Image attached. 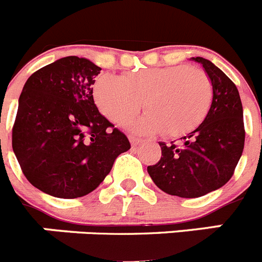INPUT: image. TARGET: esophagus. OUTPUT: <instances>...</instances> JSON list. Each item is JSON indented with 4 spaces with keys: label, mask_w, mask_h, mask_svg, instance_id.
Instances as JSON below:
<instances>
[{
    "label": "esophagus",
    "mask_w": 262,
    "mask_h": 262,
    "mask_svg": "<svg viewBox=\"0 0 262 262\" xmlns=\"http://www.w3.org/2000/svg\"><path fill=\"white\" fill-rule=\"evenodd\" d=\"M129 142H131V145H139L140 143H142V139H139V138H135V136H129Z\"/></svg>",
    "instance_id": "1"
}]
</instances>
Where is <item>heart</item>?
<instances>
[{
	"label": "heart",
	"instance_id": "1",
	"mask_svg": "<svg viewBox=\"0 0 262 262\" xmlns=\"http://www.w3.org/2000/svg\"><path fill=\"white\" fill-rule=\"evenodd\" d=\"M94 99L105 117L124 124L144 106L148 111L133 128L139 134L163 133L180 138L203 122L212 101L207 76L187 66L157 67L131 72L124 77L101 75Z\"/></svg>",
	"mask_w": 262,
	"mask_h": 262
}]
</instances>
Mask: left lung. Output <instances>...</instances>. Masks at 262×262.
I'll return each mask as SVG.
<instances>
[{
    "instance_id": "obj_1",
    "label": "left lung",
    "mask_w": 262,
    "mask_h": 262,
    "mask_svg": "<svg viewBox=\"0 0 262 262\" xmlns=\"http://www.w3.org/2000/svg\"><path fill=\"white\" fill-rule=\"evenodd\" d=\"M205 68L212 101L202 123L181 145L160 142L161 159L148 166L152 181L170 195L196 198L217 190L232 177L244 149V120L239 90L222 69L203 57H191Z\"/></svg>"
}]
</instances>
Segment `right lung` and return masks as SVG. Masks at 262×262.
I'll return each instance as SVG.
<instances>
[{"instance_id": "add662e5", "label": "right lung", "mask_w": 262, "mask_h": 262, "mask_svg": "<svg viewBox=\"0 0 262 262\" xmlns=\"http://www.w3.org/2000/svg\"><path fill=\"white\" fill-rule=\"evenodd\" d=\"M99 68L67 56L26 81L13 127V151L30 184L56 198L92 193L128 151V139L103 117L93 99Z\"/></svg>"}]
</instances>
